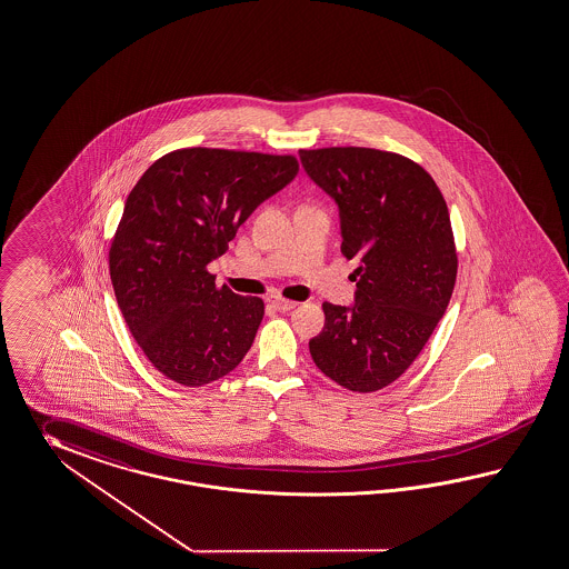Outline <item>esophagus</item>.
I'll return each instance as SVG.
<instances>
[{
	"label": "esophagus",
	"mask_w": 569,
	"mask_h": 569,
	"mask_svg": "<svg viewBox=\"0 0 569 569\" xmlns=\"http://www.w3.org/2000/svg\"><path fill=\"white\" fill-rule=\"evenodd\" d=\"M271 306L279 310V312H288V310H293L298 302H291V300H286V298H273Z\"/></svg>",
	"instance_id": "34e87169"
}]
</instances>
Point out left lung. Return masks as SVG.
Masks as SVG:
<instances>
[{
	"mask_svg": "<svg viewBox=\"0 0 569 569\" xmlns=\"http://www.w3.org/2000/svg\"><path fill=\"white\" fill-rule=\"evenodd\" d=\"M310 179L341 213V252L358 259L353 308L325 302L310 339L320 372L353 392L392 385L446 312L458 254L448 206L411 158L358 146L300 150Z\"/></svg>",
	"mask_w": 569,
	"mask_h": 569,
	"instance_id": "1",
	"label": "left lung"
}]
</instances>
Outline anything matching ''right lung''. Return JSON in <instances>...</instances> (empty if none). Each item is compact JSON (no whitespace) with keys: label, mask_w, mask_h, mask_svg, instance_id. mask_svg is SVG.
<instances>
[{"label":"right lung","mask_w":569,"mask_h":569,"mask_svg":"<svg viewBox=\"0 0 569 569\" xmlns=\"http://www.w3.org/2000/svg\"><path fill=\"white\" fill-rule=\"evenodd\" d=\"M296 172L293 153L181 148L136 182L112 236L109 271L127 327L158 372L203 387L247 356L264 302L218 286L208 264Z\"/></svg>","instance_id":"right-lung-1"}]
</instances>
